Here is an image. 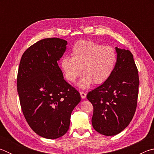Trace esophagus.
<instances>
[{"mask_svg":"<svg viewBox=\"0 0 154 154\" xmlns=\"http://www.w3.org/2000/svg\"><path fill=\"white\" fill-rule=\"evenodd\" d=\"M80 95H81V97H82L83 99H84L85 97H86V93H85L84 92H80Z\"/></svg>","mask_w":154,"mask_h":154,"instance_id":"esophagus-1","label":"esophagus"}]
</instances>
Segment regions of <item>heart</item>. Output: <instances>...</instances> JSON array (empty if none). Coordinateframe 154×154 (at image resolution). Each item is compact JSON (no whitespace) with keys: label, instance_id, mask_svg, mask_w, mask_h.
Instances as JSON below:
<instances>
[{"label":"heart","instance_id":"heart-1","mask_svg":"<svg viewBox=\"0 0 154 154\" xmlns=\"http://www.w3.org/2000/svg\"><path fill=\"white\" fill-rule=\"evenodd\" d=\"M71 56H64L60 67L65 79L75 82L82 73L84 75L78 86L86 89L94 83L103 84L111 76L117 62V53L113 47L103 45L90 41H81L75 43Z\"/></svg>","mask_w":154,"mask_h":154}]
</instances>
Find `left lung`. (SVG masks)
Here are the masks:
<instances>
[{"instance_id":"8db88e82","label":"left lung","mask_w":154,"mask_h":154,"mask_svg":"<svg viewBox=\"0 0 154 154\" xmlns=\"http://www.w3.org/2000/svg\"><path fill=\"white\" fill-rule=\"evenodd\" d=\"M117 62L109 79L87 95L94 107L92 124L105 136L119 134L128 126L136 111L139 74L133 55L116 47Z\"/></svg>"}]
</instances>
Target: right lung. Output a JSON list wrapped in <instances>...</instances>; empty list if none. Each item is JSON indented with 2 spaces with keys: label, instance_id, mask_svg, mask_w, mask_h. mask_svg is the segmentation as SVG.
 I'll return each instance as SVG.
<instances>
[{
  "label": "right lung",
  "instance_id": "obj_1",
  "mask_svg": "<svg viewBox=\"0 0 154 154\" xmlns=\"http://www.w3.org/2000/svg\"><path fill=\"white\" fill-rule=\"evenodd\" d=\"M66 45L61 38H44L28 48L20 62L17 86L23 114L33 131L45 139L66 133L72 111L81 101L58 64Z\"/></svg>",
  "mask_w": 154,
  "mask_h": 154
}]
</instances>
